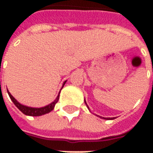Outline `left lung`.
Masks as SVG:
<instances>
[{
	"instance_id": "obj_1",
	"label": "left lung",
	"mask_w": 153,
	"mask_h": 153,
	"mask_svg": "<svg viewBox=\"0 0 153 153\" xmlns=\"http://www.w3.org/2000/svg\"><path fill=\"white\" fill-rule=\"evenodd\" d=\"M85 103H86V102H85ZM103 119H105V120H109L110 118H104V117H102ZM110 120H111V119H110ZM111 120H113V119H111Z\"/></svg>"
}]
</instances>
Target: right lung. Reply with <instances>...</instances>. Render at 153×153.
<instances>
[{
	"mask_svg": "<svg viewBox=\"0 0 153 153\" xmlns=\"http://www.w3.org/2000/svg\"><path fill=\"white\" fill-rule=\"evenodd\" d=\"M65 82H66V81H65ZM65 82L64 83L63 86L65 85ZM62 88H63V87H62ZM7 92H8L9 96L10 97V99L12 100V102H14V104L18 107L19 109L20 110V111H22L25 115H30V116H39V115H45V114H47V113H49L50 111H51L54 109L55 105H56L57 103V102H58V100H59V95H60V93H59V95L57 96L56 99L53 102H51V104H49V105H47V106H44V107H41V108H33V107H28V106L21 105L20 103H19L15 99V97L10 93V92H9L8 90H7Z\"/></svg>",
	"mask_w": 153,
	"mask_h": 153,
	"instance_id": "1",
	"label": "right lung"
}]
</instances>
